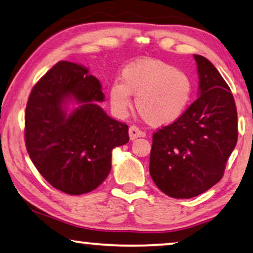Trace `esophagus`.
<instances>
[{
  "mask_svg": "<svg viewBox=\"0 0 253 253\" xmlns=\"http://www.w3.org/2000/svg\"><path fill=\"white\" fill-rule=\"evenodd\" d=\"M128 133H129V138L131 139V141H133V139H135V138H137V137L144 136V133H143V131L136 126H130L129 131H128Z\"/></svg>",
  "mask_w": 253,
  "mask_h": 253,
  "instance_id": "obj_1",
  "label": "esophagus"
}]
</instances>
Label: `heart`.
I'll list each match as a JSON object with an SVG mask.
<instances>
[{"label": "heart", "instance_id": "1", "mask_svg": "<svg viewBox=\"0 0 253 253\" xmlns=\"http://www.w3.org/2000/svg\"><path fill=\"white\" fill-rule=\"evenodd\" d=\"M122 83L110 86V102L124 116L136 96L139 116L152 126H165L178 120L190 105L194 93L193 79L186 71L159 60L134 63L123 70Z\"/></svg>", "mask_w": 253, "mask_h": 253}]
</instances>
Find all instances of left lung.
I'll list each match as a JSON object with an SVG mask.
<instances>
[{
  "instance_id": "obj_1",
  "label": "left lung",
  "mask_w": 253,
  "mask_h": 253,
  "mask_svg": "<svg viewBox=\"0 0 253 253\" xmlns=\"http://www.w3.org/2000/svg\"><path fill=\"white\" fill-rule=\"evenodd\" d=\"M200 96L184 115L152 136L150 175L161 192L190 199L224 175L237 142V111L231 88L205 56L194 54Z\"/></svg>"
}]
</instances>
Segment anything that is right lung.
<instances>
[{
    "mask_svg": "<svg viewBox=\"0 0 253 253\" xmlns=\"http://www.w3.org/2000/svg\"><path fill=\"white\" fill-rule=\"evenodd\" d=\"M80 107L67 115L63 105ZM99 79L87 68L59 61L36 83L25 115V143L37 170L56 190L88 193L111 170L112 150L129 141L125 123L109 117Z\"/></svg>",
    "mask_w": 253,
    "mask_h": 253,
    "instance_id": "1",
    "label": "right lung"
}]
</instances>
